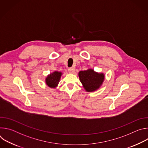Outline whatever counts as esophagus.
<instances>
[{"label":"esophagus","mask_w":148,"mask_h":148,"mask_svg":"<svg viewBox=\"0 0 148 148\" xmlns=\"http://www.w3.org/2000/svg\"><path fill=\"white\" fill-rule=\"evenodd\" d=\"M69 72L70 73H74V71H75V69H74V68H70V69H69Z\"/></svg>","instance_id":"esophagus-1"}]
</instances>
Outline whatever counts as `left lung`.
Returning a JSON list of instances; mask_svg holds the SVG:
<instances>
[{"instance_id":"1","label":"left lung","mask_w":148,"mask_h":148,"mask_svg":"<svg viewBox=\"0 0 148 148\" xmlns=\"http://www.w3.org/2000/svg\"><path fill=\"white\" fill-rule=\"evenodd\" d=\"M78 77L87 92H94L99 89L105 79L103 73H97L91 69L80 71L78 73Z\"/></svg>"}]
</instances>
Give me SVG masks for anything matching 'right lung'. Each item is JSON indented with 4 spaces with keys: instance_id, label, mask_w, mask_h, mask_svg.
<instances>
[{
    "instance_id": "right-lung-1",
    "label": "right lung",
    "mask_w": 148,
    "mask_h": 148,
    "mask_svg": "<svg viewBox=\"0 0 148 148\" xmlns=\"http://www.w3.org/2000/svg\"><path fill=\"white\" fill-rule=\"evenodd\" d=\"M62 74L61 72L58 71H54L53 73L49 74L46 78V85L52 88L57 87Z\"/></svg>"
}]
</instances>
